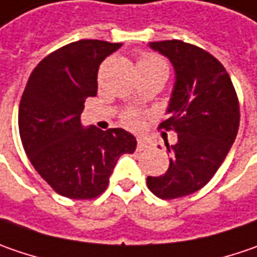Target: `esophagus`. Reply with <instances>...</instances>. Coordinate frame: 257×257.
<instances>
[{
    "instance_id": "obj_1",
    "label": "esophagus",
    "mask_w": 257,
    "mask_h": 257,
    "mask_svg": "<svg viewBox=\"0 0 257 257\" xmlns=\"http://www.w3.org/2000/svg\"><path fill=\"white\" fill-rule=\"evenodd\" d=\"M150 145L145 142L144 140H138V144H137V151H144V150H147Z\"/></svg>"
}]
</instances>
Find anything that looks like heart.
<instances>
[{
	"instance_id": "1",
	"label": "heart",
	"mask_w": 257,
	"mask_h": 257,
	"mask_svg": "<svg viewBox=\"0 0 257 257\" xmlns=\"http://www.w3.org/2000/svg\"><path fill=\"white\" fill-rule=\"evenodd\" d=\"M138 70L142 72H162L168 73V64L157 54L142 53L138 57ZM122 122L131 129H140L142 125V113L138 110H126L122 115Z\"/></svg>"
}]
</instances>
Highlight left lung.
<instances>
[{
	"instance_id": "left-lung-1",
	"label": "left lung",
	"mask_w": 257,
	"mask_h": 257,
	"mask_svg": "<svg viewBox=\"0 0 257 257\" xmlns=\"http://www.w3.org/2000/svg\"><path fill=\"white\" fill-rule=\"evenodd\" d=\"M173 63L177 80L160 129L178 135L170 167L147 185L162 200L193 194L213 178L236 140L240 123L237 93L224 66L208 51L181 40L150 43Z\"/></svg>"
}]
</instances>
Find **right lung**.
I'll return each instance as SVG.
<instances>
[{
  "label": "right lung",
  "mask_w": 257,
  "mask_h": 257,
  "mask_svg": "<svg viewBox=\"0 0 257 257\" xmlns=\"http://www.w3.org/2000/svg\"><path fill=\"white\" fill-rule=\"evenodd\" d=\"M122 44L79 40L46 56L31 72L18 107L28 160L57 194L92 200L107 188L115 164L137 140L122 128L83 129L84 99L96 96L100 63Z\"/></svg>",
  "instance_id": "obj_1"
}]
</instances>
